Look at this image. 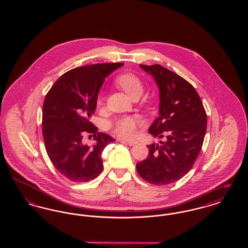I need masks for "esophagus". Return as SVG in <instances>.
I'll use <instances>...</instances> for the list:
<instances>
[{
  "label": "esophagus",
  "mask_w": 248,
  "mask_h": 248,
  "mask_svg": "<svg viewBox=\"0 0 248 248\" xmlns=\"http://www.w3.org/2000/svg\"><path fill=\"white\" fill-rule=\"evenodd\" d=\"M118 141L123 142V143H126V144H128L129 146H134V145H136V144H137V141H133V140H121V139H119Z\"/></svg>",
  "instance_id": "esophagus-1"
}]
</instances>
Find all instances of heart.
Returning a JSON list of instances; mask_svg holds the SVG:
<instances>
[{"label":"heart","instance_id":"b5f03b06","mask_svg":"<svg viewBox=\"0 0 248 248\" xmlns=\"http://www.w3.org/2000/svg\"><path fill=\"white\" fill-rule=\"evenodd\" d=\"M116 83L125 93L129 94L133 98L135 96L140 95L143 92V83L141 80L133 73H124L120 75ZM103 97L99 96L97 99V104H102ZM142 122L138 116H123L116 119L110 125L111 132L119 138L131 139L133 138L139 128L141 126Z\"/></svg>","mask_w":248,"mask_h":248}]
</instances>
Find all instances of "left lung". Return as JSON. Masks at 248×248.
<instances>
[{
	"label": "left lung",
	"instance_id": "8db88e82",
	"mask_svg": "<svg viewBox=\"0 0 248 248\" xmlns=\"http://www.w3.org/2000/svg\"><path fill=\"white\" fill-rule=\"evenodd\" d=\"M152 74L160 90V115L149 128L161 145H148L147 159L137 164L139 175L147 182L163 186L184 177L195 163L203 143L207 116L195 88L165 67L140 65Z\"/></svg>",
	"mask_w": 248,
	"mask_h": 248
}]
</instances>
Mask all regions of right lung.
<instances>
[{
	"label": "right lung",
	"instance_id": "right-lung-1",
	"mask_svg": "<svg viewBox=\"0 0 248 248\" xmlns=\"http://www.w3.org/2000/svg\"><path fill=\"white\" fill-rule=\"evenodd\" d=\"M123 65L103 63L75 68L61 75L46 95L42 121L46 150L56 169L73 182L97 177L103 170V150L115 141L97 132L89 118L94 113L105 78ZM85 134L93 135V146L83 143Z\"/></svg>",
	"mask_w": 248,
	"mask_h": 248
}]
</instances>
